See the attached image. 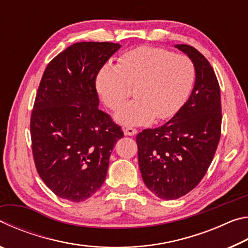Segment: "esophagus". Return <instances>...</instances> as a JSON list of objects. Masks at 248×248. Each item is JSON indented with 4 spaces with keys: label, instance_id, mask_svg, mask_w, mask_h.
Here are the masks:
<instances>
[{
    "label": "esophagus",
    "instance_id": "1",
    "mask_svg": "<svg viewBox=\"0 0 248 248\" xmlns=\"http://www.w3.org/2000/svg\"><path fill=\"white\" fill-rule=\"evenodd\" d=\"M124 136H136V134L138 133L137 129L131 128V127L125 128V129L124 130Z\"/></svg>",
    "mask_w": 248,
    "mask_h": 248
}]
</instances>
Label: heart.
<instances>
[{
    "mask_svg": "<svg viewBox=\"0 0 248 248\" xmlns=\"http://www.w3.org/2000/svg\"><path fill=\"white\" fill-rule=\"evenodd\" d=\"M195 78L189 57L141 46L123 54L118 66L105 64L96 78V89L105 105L117 110L134 87L136 99L121 108L115 118L123 124L141 125L154 118L173 117L189 97Z\"/></svg>",
    "mask_w": 248,
    "mask_h": 248,
    "instance_id": "1",
    "label": "heart"
}]
</instances>
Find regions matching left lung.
Wrapping results in <instances>:
<instances>
[{"label": "left lung", "instance_id": "obj_1", "mask_svg": "<svg viewBox=\"0 0 248 248\" xmlns=\"http://www.w3.org/2000/svg\"><path fill=\"white\" fill-rule=\"evenodd\" d=\"M175 47L194 62L190 97L165 124L137 134L142 179L165 200L180 198L201 182L216 154L222 124L220 85L211 64L191 46Z\"/></svg>", "mask_w": 248, "mask_h": 248}]
</instances>
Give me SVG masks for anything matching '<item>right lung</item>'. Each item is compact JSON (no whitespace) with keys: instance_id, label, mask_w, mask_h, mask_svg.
Returning <instances> with one entry per match:
<instances>
[{"instance_id":"obj_1","label":"right lung","mask_w":248,"mask_h":248,"mask_svg":"<svg viewBox=\"0 0 248 248\" xmlns=\"http://www.w3.org/2000/svg\"><path fill=\"white\" fill-rule=\"evenodd\" d=\"M121 46L83 41L46 68L31 117L32 156L40 178L58 197L81 202L106 178L109 156L124 132L98 109L96 78Z\"/></svg>"}]
</instances>
